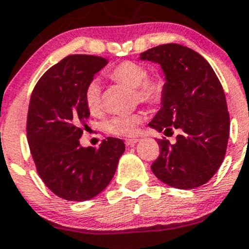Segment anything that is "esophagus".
I'll return each instance as SVG.
<instances>
[{"instance_id": "obj_1", "label": "esophagus", "mask_w": 249, "mask_h": 249, "mask_svg": "<svg viewBox=\"0 0 249 249\" xmlns=\"http://www.w3.org/2000/svg\"><path fill=\"white\" fill-rule=\"evenodd\" d=\"M138 142H139V139H137V138H130V139H125V145L134 146Z\"/></svg>"}]
</instances>
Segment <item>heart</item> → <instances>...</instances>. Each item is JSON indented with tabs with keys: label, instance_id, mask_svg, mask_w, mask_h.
<instances>
[{
	"label": "heart",
	"instance_id": "1",
	"mask_svg": "<svg viewBox=\"0 0 249 249\" xmlns=\"http://www.w3.org/2000/svg\"><path fill=\"white\" fill-rule=\"evenodd\" d=\"M107 75L117 83L134 89V97L140 103L147 106H158L165 97L168 81L160 73L148 75L146 66L137 61H124L107 71ZM84 102L92 115H97L102 110V92L98 81L91 80L84 91ZM142 121V115L134 114L116 115L104 124L109 133L120 137H129L135 134L138 124Z\"/></svg>",
	"mask_w": 249,
	"mask_h": 249
}]
</instances>
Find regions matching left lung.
<instances>
[{
  "label": "left lung",
  "mask_w": 249,
  "mask_h": 249,
  "mask_svg": "<svg viewBox=\"0 0 249 249\" xmlns=\"http://www.w3.org/2000/svg\"><path fill=\"white\" fill-rule=\"evenodd\" d=\"M162 66L168 81L160 111L148 125L176 142L157 139L160 153L151 169L164 183L192 189L206 183L224 160L230 117L222 84L210 63L183 45L163 44L140 53Z\"/></svg>",
  "instance_id": "obj_1"
}]
</instances>
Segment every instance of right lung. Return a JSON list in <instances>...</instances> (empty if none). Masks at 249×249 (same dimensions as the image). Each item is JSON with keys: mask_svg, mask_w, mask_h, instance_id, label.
I'll return each instance as SVG.
<instances>
[{"mask_svg": "<svg viewBox=\"0 0 249 249\" xmlns=\"http://www.w3.org/2000/svg\"><path fill=\"white\" fill-rule=\"evenodd\" d=\"M107 63L101 56L69 55L43 74L31 94L26 132L37 173L53 194L69 201L101 193L124 152L117 138L98 148L79 142L89 117L84 91Z\"/></svg>", "mask_w": 249, "mask_h": 249, "instance_id": "right-lung-1", "label": "right lung"}]
</instances>
